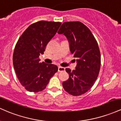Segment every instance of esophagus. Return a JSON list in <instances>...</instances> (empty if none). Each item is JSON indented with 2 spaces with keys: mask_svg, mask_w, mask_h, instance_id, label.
I'll return each mask as SVG.
<instances>
[{
  "mask_svg": "<svg viewBox=\"0 0 121 121\" xmlns=\"http://www.w3.org/2000/svg\"><path fill=\"white\" fill-rule=\"evenodd\" d=\"M65 68L62 67H58V72H64V71H65Z\"/></svg>",
  "mask_w": 121,
  "mask_h": 121,
  "instance_id": "34e87169",
  "label": "esophagus"
}]
</instances>
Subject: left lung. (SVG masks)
<instances>
[{
    "mask_svg": "<svg viewBox=\"0 0 121 121\" xmlns=\"http://www.w3.org/2000/svg\"><path fill=\"white\" fill-rule=\"evenodd\" d=\"M58 33L68 39L70 51L77 61L75 70L65 69L69 77L63 86L69 94L79 96L92 87L99 75L100 53L97 41L90 29L79 21L64 22Z\"/></svg>",
    "mask_w": 121,
    "mask_h": 121,
    "instance_id": "1",
    "label": "left lung"
}]
</instances>
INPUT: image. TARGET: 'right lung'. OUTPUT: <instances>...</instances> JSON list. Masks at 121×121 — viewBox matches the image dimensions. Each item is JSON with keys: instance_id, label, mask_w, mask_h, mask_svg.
<instances>
[{"instance_id": "1", "label": "right lung", "mask_w": 121, "mask_h": 121, "mask_svg": "<svg viewBox=\"0 0 121 121\" xmlns=\"http://www.w3.org/2000/svg\"><path fill=\"white\" fill-rule=\"evenodd\" d=\"M61 23L41 21L31 24L18 39L13 54V65L20 83L29 92L46 88L58 71L56 65L40 63L46 45L54 36Z\"/></svg>"}]
</instances>
